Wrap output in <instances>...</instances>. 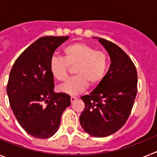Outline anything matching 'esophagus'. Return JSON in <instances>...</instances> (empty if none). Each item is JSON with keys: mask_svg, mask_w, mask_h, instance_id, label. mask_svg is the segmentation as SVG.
Returning <instances> with one entry per match:
<instances>
[{"mask_svg": "<svg viewBox=\"0 0 157 157\" xmlns=\"http://www.w3.org/2000/svg\"><path fill=\"white\" fill-rule=\"evenodd\" d=\"M77 97H75V96H71V98H70L71 103H74V102L76 101V100H77Z\"/></svg>", "mask_w": 157, "mask_h": 157, "instance_id": "obj_1", "label": "esophagus"}]
</instances>
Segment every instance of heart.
Masks as SVG:
<instances>
[{
	"mask_svg": "<svg viewBox=\"0 0 157 157\" xmlns=\"http://www.w3.org/2000/svg\"><path fill=\"white\" fill-rule=\"evenodd\" d=\"M63 58L53 57L50 61V71L53 77L59 81L68 78L69 69L75 67L77 76L69 79L58 87V90L68 95H77L84 92L90 84L97 86L104 79L109 66L106 53L85 43H77L65 46Z\"/></svg>",
	"mask_w": 157,
	"mask_h": 157,
	"instance_id": "heart-1",
	"label": "heart"
}]
</instances>
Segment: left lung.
<instances>
[{
  "mask_svg": "<svg viewBox=\"0 0 157 157\" xmlns=\"http://www.w3.org/2000/svg\"><path fill=\"white\" fill-rule=\"evenodd\" d=\"M98 39L111 63L103 81L89 95L80 97L85 108L80 123L90 135L104 137L118 131L129 118L137 92V73L131 59L119 46Z\"/></svg>",
  "mask_w": 157,
  "mask_h": 157,
  "instance_id": "8db88e82",
  "label": "left lung"
}]
</instances>
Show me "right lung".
Instances as JSON below:
<instances>
[{"label": "right lung", "instance_id": "right-lung-1", "mask_svg": "<svg viewBox=\"0 0 157 157\" xmlns=\"http://www.w3.org/2000/svg\"><path fill=\"white\" fill-rule=\"evenodd\" d=\"M69 36H45L29 46L10 71L7 94L10 107L21 127L32 137L49 138L58 131L70 96L54 92L50 61ZM45 101L48 104L43 105Z\"/></svg>", "mask_w": 157, "mask_h": 157}]
</instances>
